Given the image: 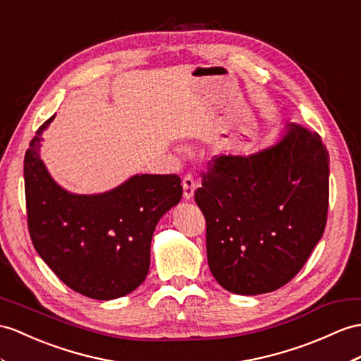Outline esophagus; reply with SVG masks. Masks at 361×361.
Listing matches in <instances>:
<instances>
[{"label": "esophagus", "mask_w": 361, "mask_h": 361, "mask_svg": "<svg viewBox=\"0 0 361 361\" xmlns=\"http://www.w3.org/2000/svg\"><path fill=\"white\" fill-rule=\"evenodd\" d=\"M182 187H183V199L185 200L192 199V195H195V190H196V182L191 174H187L185 178H183Z\"/></svg>", "instance_id": "obj_1"}]
</instances>
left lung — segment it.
Wrapping results in <instances>:
<instances>
[{
  "label": "left lung",
  "mask_w": 361,
  "mask_h": 361,
  "mask_svg": "<svg viewBox=\"0 0 361 361\" xmlns=\"http://www.w3.org/2000/svg\"><path fill=\"white\" fill-rule=\"evenodd\" d=\"M195 200L217 283L242 295L276 291L303 268L326 226L328 150L317 133L286 124L257 153L214 156Z\"/></svg>",
  "instance_id": "left-lung-1"
}]
</instances>
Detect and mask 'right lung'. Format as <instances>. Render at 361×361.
<instances>
[{
  "label": "right lung",
  "instance_id": "add662e5",
  "mask_svg": "<svg viewBox=\"0 0 361 361\" xmlns=\"http://www.w3.org/2000/svg\"><path fill=\"white\" fill-rule=\"evenodd\" d=\"M38 128L24 156L27 224L33 247L73 291L96 300L130 294L150 269L159 219L182 197L178 174H135L101 195H73L51 178L39 157Z\"/></svg>",
  "mask_w": 361,
  "mask_h": 361
}]
</instances>
